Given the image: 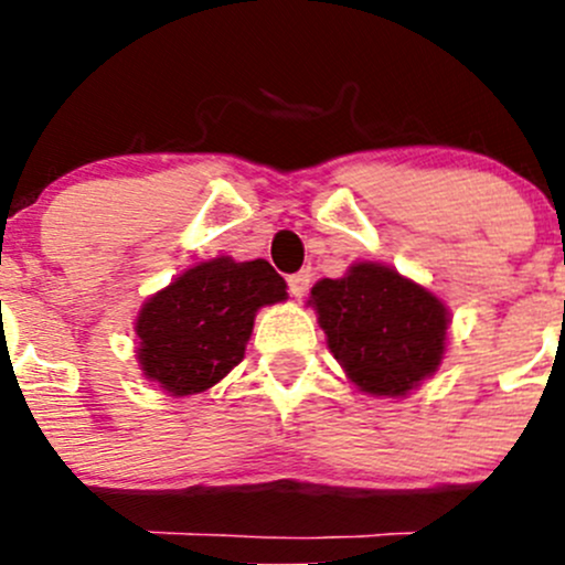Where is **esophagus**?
I'll list each match as a JSON object with an SVG mask.
<instances>
[{
  "mask_svg": "<svg viewBox=\"0 0 565 565\" xmlns=\"http://www.w3.org/2000/svg\"><path fill=\"white\" fill-rule=\"evenodd\" d=\"M287 287L295 298H303L311 287V270H298L287 278Z\"/></svg>",
  "mask_w": 565,
  "mask_h": 565,
  "instance_id": "34e87169",
  "label": "esophagus"
}]
</instances>
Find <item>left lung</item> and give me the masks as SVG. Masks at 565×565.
<instances>
[{
    "mask_svg": "<svg viewBox=\"0 0 565 565\" xmlns=\"http://www.w3.org/2000/svg\"><path fill=\"white\" fill-rule=\"evenodd\" d=\"M311 306L330 352L361 391L404 396L440 366L446 306L391 267L361 262L344 278H322Z\"/></svg>",
    "mask_w": 565,
    "mask_h": 565,
    "instance_id": "left-lung-1",
    "label": "left lung"
}]
</instances>
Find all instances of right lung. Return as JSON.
Segmentation results:
<instances>
[{"mask_svg":"<svg viewBox=\"0 0 565 565\" xmlns=\"http://www.w3.org/2000/svg\"><path fill=\"white\" fill-rule=\"evenodd\" d=\"M284 298L287 284L265 259L191 267L136 319L141 372L172 396L213 388L246 355L256 309Z\"/></svg>","mask_w":565,"mask_h":565,"instance_id":"1","label":"right lung"}]
</instances>
